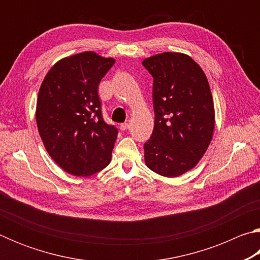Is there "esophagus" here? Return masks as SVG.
I'll list each match as a JSON object with an SVG mask.
<instances>
[{
  "label": "esophagus",
  "instance_id": "esophagus-1",
  "mask_svg": "<svg viewBox=\"0 0 260 260\" xmlns=\"http://www.w3.org/2000/svg\"><path fill=\"white\" fill-rule=\"evenodd\" d=\"M128 128H129L128 122H124V124H120V129L121 131H127Z\"/></svg>",
  "mask_w": 260,
  "mask_h": 260
}]
</instances>
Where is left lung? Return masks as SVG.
Here are the masks:
<instances>
[{
    "label": "left lung",
    "mask_w": 260,
    "mask_h": 260,
    "mask_svg": "<svg viewBox=\"0 0 260 260\" xmlns=\"http://www.w3.org/2000/svg\"><path fill=\"white\" fill-rule=\"evenodd\" d=\"M153 78L155 126L144 143V159L167 178L191 170L208 149L214 129L209 81L199 64L179 52H162L142 61Z\"/></svg>",
    "instance_id": "1"
}]
</instances>
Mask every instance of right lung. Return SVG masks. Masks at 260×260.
Wrapping results in <instances>:
<instances>
[{
    "mask_svg": "<svg viewBox=\"0 0 260 260\" xmlns=\"http://www.w3.org/2000/svg\"><path fill=\"white\" fill-rule=\"evenodd\" d=\"M114 61L93 51L67 57L50 69L39 90V133L70 174L93 175L111 161L118 129L104 121L98 89Z\"/></svg>",
    "mask_w": 260,
    "mask_h": 260,
    "instance_id": "1",
    "label": "right lung"
}]
</instances>
